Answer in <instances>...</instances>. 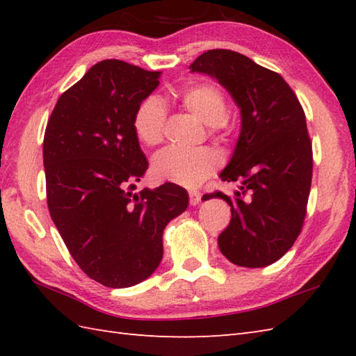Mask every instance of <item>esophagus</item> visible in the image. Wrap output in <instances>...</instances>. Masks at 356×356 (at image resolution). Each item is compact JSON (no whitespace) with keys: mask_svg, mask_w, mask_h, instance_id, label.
<instances>
[{"mask_svg":"<svg viewBox=\"0 0 356 356\" xmlns=\"http://www.w3.org/2000/svg\"><path fill=\"white\" fill-rule=\"evenodd\" d=\"M188 195H190V203H191V205H197V203L202 199V194L197 190H191L190 193H188Z\"/></svg>","mask_w":356,"mask_h":356,"instance_id":"esophagus-1","label":"esophagus"}]
</instances>
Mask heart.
I'll use <instances>...</instances> for the list:
<instances>
[{
	"mask_svg": "<svg viewBox=\"0 0 356 356\" xmlns=\"http://www.w3.org/2000/svg\"><path fill=\"white\" fill-rule=\"evenodd\" d=\"M180 105L207 124L209 134L228 138L236 128V119L226 108L223 90L214 82H194L179 93ZM166 111L157 97L143 99L133 116V127L139 140L148 147L163 142ZM222 163L220 154L214 148L203 147L194 151L176 148L163 149L154 159L153 170L157 177L182 186H197L208 179Z\"/></svg>",
	"mask_w": 356,
	"mask_h": 356,
	"instance_id": "b5f03b06",
	"label": "heart"
}]
</instances>
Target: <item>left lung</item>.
Returning <instances> with one entry per match:
<instances>
[{"label":"left lung","mask_w":356,"mask_h":356,"mask_svg":"<svg viewBox=\"0 0 356 356\" xmlns=\"http://www.w3.org/2000/svg\"><path fill=\"white\" fill-rule=\"evenodd\" d=\"M190 69L216 78L241 110L237 147L220 174L223 182H240V190L203 195L231 207L218 248L237 266H269L303 229L314 166L305 110L277 72L237 51L208 50Z\"/></svg>","instance_id":"left-lung-1"}]
</instances>
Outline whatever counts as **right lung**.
<instances>
[{
  "mask_svg": "<svg viewBox=\"0 0 356 356\" xmlns=\"http://www.w3.org/2000/svg\"><path fill=\"white\" fill-rule=\"evenodd\" d=\"M161 72L119 59L95 64L59 96L44 133L47 207L73 260L107 287L148 278L165 226L188 207L176 184L134 193L148 168L133 127Z\"/></svg>",
  "mask_w": 356,
  "mask_h": 356,
  "instance_id": "1",
  "label": "right lung"
}]
</instances>
